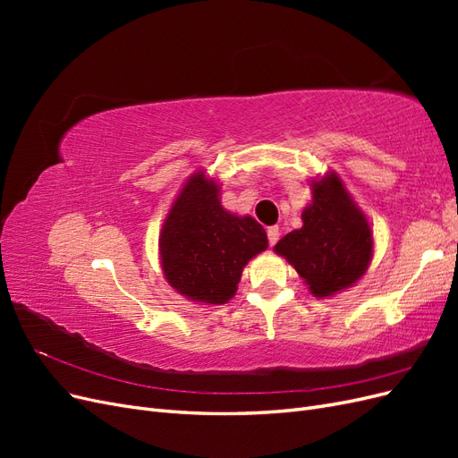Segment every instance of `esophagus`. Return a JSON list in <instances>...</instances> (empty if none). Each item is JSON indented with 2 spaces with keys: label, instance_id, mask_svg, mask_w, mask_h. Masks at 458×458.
<instances>
[{
  "label": "esophagus",
  "instance_id": "34e87169",
  "mask_svg": "<svg viewBox=\"0 0 458 458\" xmlns=\"http://www.w3.org/2000/svg\"><path fill=\"white\" fill-rule=\"evenodd\" d=\"M279 237H281V231H279V227H276V225L267 227V239H269V244H271V246H275V244H276V241H279Z\"/></svg>",
  "mask_w": 458,
  "mask_h": 458
}]
</instances>
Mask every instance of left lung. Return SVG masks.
<instances>
[{
  "instance_id": "left-lung-1",
  "label": "left lung",
  "mask_w": 458,
  "mask_h": 458,
  "mask_svg": "<svg viewBox=\"0 0 458 458\" xmlns=\"http://www.w3.org/2000/svg\"><path fill=\"white\" fill-rule=\"evenodd\" d=\"M311 204L303 208V225L275 244L310 286L327 298L353 286L372 259V231L342 179L328 172L311 183Z\"/></svg>"
}]
</instances>
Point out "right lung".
I'll use <instances>...</instances> for the list:
<instances>
[{"label":"right lung","mask_w":458,"mask_h":458,"mask_svg":"<svg viewBox=\"0 0 458 458\" xmlns=\"http://www.w3.org/2000/svg\"><path fill=\"white\" fill-rule=\"evenodd\" d=\"M158 248L165 281L179 294L221 306L237 293L246 263L267 248V234L254 217L227 212L219 185L197 172L165 216Z\"/></svg>","instance_id":"add662e5"}]
</instances>
